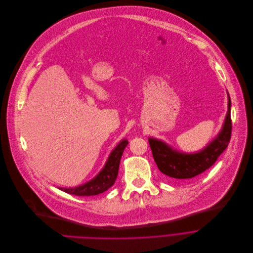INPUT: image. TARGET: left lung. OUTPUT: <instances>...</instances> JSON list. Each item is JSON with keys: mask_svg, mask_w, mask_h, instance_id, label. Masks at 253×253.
Wrapping results in <instances>:
<instances>
[{"mask_svg": "<svg viewBox=\"0 0 253 253\" xmlns=\"http://www.w3.org/2000/svg\"><path fill=\"white\" fill-rule=\"evenodd\" d=\"M228 110L222 129L217 136L203 150L194 154H183L169 146L166 142L148 138L151 153L159 169L169 178H192L209 169L227 147L231 137L230 96L228 94Z\"/></svg>", "mask_w": 253, "mask_h": 253, "instance_id": "8db88e82", "label": "left lung"}]
</instances>
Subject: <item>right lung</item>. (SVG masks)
<instances>
[{
    "mask_svg": "<svg viewBox=\"0 0 253 253\" xmlns=\"http://www.w3.org/2000/svg\"><path fill=\"white\" fill-rule=\"evenodd\" d=\"M127 143L128 141L126 139H123L116 146V148L111 153L106 166L94 178L77 187H70V188L62 187L60 189L69 194L78 195V196L96 195L108 190L110 187L114 185L117 179V176L119 173L120 162Z\"/></svg>",
    "mask_w": 253,
    "mask_h": 253,
    "instance_id": "add662e5",
    "label": "right lung"
}]
</instances>
